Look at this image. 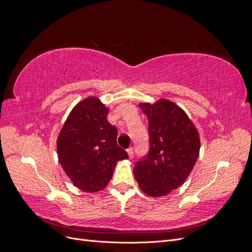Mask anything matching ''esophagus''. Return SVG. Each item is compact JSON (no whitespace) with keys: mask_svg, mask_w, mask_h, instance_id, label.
I'll return each mask as SVG.
<instances>
[{"mask_svg":"<svg viewBox=\"0 0 252 252\" xmlns=\"http://www.w3.org/2000/svg\"><path fill=\"white\" fill-rule=\"evenodd\" d=\"M126 151H127V154H128V157L131 158L133 157V148L130 147V148H128Z\"/></svg>","mask_w":252,"mask_h":252,"instance_id":"esophagus-1","label":"esophagus"}]
</instances>
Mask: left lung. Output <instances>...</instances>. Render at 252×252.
<instances>
[{
    "mask_svg": "<svg viewBox=\"0 0 252 252\" xmlns=\"http://www.w3.org/2000/svg\"><path fill=\"white\" fill-rule=\"evenodd\" d=\"M149 122L150 149L135 164L134 178L144 193L159 197L184 184L200 155V134L179 105L166 98L140 103Z\"/></svg>",
    "mask_w": 252,
    "mask_h": 252,
    "instance_id": "1",
    "label": "left lung"
}]
</instances>
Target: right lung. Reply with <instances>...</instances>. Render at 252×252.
I'll return each instance as SVG.
<instances>
[{"label":"right lung","instance_id":"obj_1","mask_svg":"<svg viewBox=\"0 0 252 252\" xmlns=\"http://www.w3.org/2000/svg\"><path fill=\"white\" fill-rule=\"evenodd\" d=\"M108 111L98 96L84 98L72 108L58 135L59 162L82 191H101L118 162L128 158L118 146V129L108 122Z\"/></svg>","mask_w":252,"mask_h":252}]
</instances>
